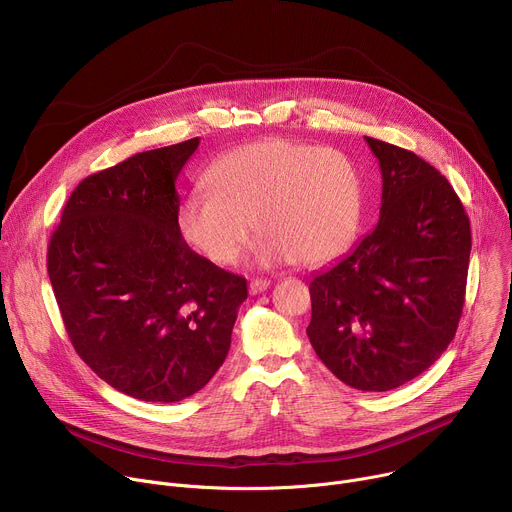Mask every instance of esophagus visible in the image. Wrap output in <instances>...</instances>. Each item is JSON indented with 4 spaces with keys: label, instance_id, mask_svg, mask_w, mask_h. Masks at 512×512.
I'll return each mask as SVG.
<instances>
[{
    "label": "esophagus",
    "instance_id": "1",
    "mask_svg": "<svg viewBox=\"0 0 512 512\" xmlns=\"http://www.w3.org/2000/svg\"><path fill=\"white\" fill-rule=\"evenodd\" d=\"M269 287V279H251L249 281V294L257 296L261 291H265Z\"/></svg>",
    "mask_w": 512,
    "mask_h": 512
}]
</instances>
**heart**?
Wrapping results in <instances>:
<instances>
[{
	"mask_svg": "<svg viewBox=\"0 0 512 512\" xmlns=\"http://www.w3.org/2000/svg\"><path fill=\"white\" fill-rule=\"evenodd\" d=\"M180 210L184 239L206 259L231 265L249 243L253 221L263 235L261 263L318 267L354 239L362 180L340 150L291 139H263L223 156Z\"/></svg>",
	"mask_w": 512,
	"mask_h": 512,
	"instance_id": "obj_1",
	"label": "heart"
}]
</instances>
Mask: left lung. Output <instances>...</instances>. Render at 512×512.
Masks as SVG:
<instances>
[{
    "label": "left lung",
    "mask_w": 512,
    "mask_h": 512,
    "mask_svg": "<svg viewBox=\"0 0 512 512\" xmlns=\"http://www.w3.org/2000/svg\"><path fill=\"white\" fill-rule=\"evenodd\" d=\"M364 139L383 176L379 223L312 277L306 332L342 383L391 391L429 369L454 340L472 233L446 176L409 150Z\"/></svg>",
    "instance_id": "obj_1"
}]
</instances>
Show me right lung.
<instances>
[{"label": "right lung", "instance_id": "1", "mask_svg": "<svg viewBox=\"0 0 512 512\" xmlns=\"http://www.w3.org/2000/svg\"><path fill=\"white\" fill-rule=\"evenodd\" d=\"M200 139L141 152L72 190L48 275L77 354L113 389L154 403L200 391L225 362L247 279L182 239L176 180Z\"/></svg>", "mask_w": 512, "mask_h": 512}]
</instances>
